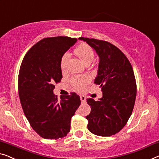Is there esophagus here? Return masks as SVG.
I'll use <instances>...</instances> for the list:
<instances>
[{
  "mask_svg": "<svg viewBox=\"0 0 159 159\" xmlns=\"http://www.w3.org/2000/svg\"><path fill=\"white\" fill-rule=\"evenodd\" d=\"M80 101H81L82 103L86 102V97H85L84 96H80Z\"/></svg>",
  "mask_w": 159,
  "mask_h": 159,
  "instance_id": "34e87169",
  "label": "esophagus"
}]
</instances>
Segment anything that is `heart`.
Listing matches in <instances>:
<instances>
[{
	"mask_svg": "<svg viewBox=\"0 0 159 159\" xmlns=\"http://www.w3.org/2000/svg\"><path fill=\"white\" fill-rule=\"evenodd\" d=\"M75 53L79 57L84 63H91L94 58V51L93 48L88 44H82L75 49ZM70 55L68 53H65L61 59V68L62 70H66V66ZM89 75L86 74L74 75L70 79V84L74 89L77 90L82 89L84 86L90 82Z\"/></svg>",
	"mask_w": 159,
	"mask_h": 159,
	"instance_id": "1",
	"label": "heart"
}]
</instances>
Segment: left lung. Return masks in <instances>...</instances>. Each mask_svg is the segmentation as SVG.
Segmentation results:
<instances>
[{
	"label": "left lung",
	"mask_w": 159,
	"mask_h": 159,
	"mask_svg": "<svg viewBox=\"0 0 159 159\" xmlns=\"http://www.w3.org/2000/svg\"><path fill=\"white\" fill-rule=\"evenodd\" d=\"M99 56L98 74L94 84L99 85L103 97L96 101L88 98L91 113L86 117L88 129L99 136L119 132L131 116L136 97V84L132 66L124 53L111 43L80 37Z\"/></svg>",
	"instance_id": "left-lung-1"
}]
</instances>
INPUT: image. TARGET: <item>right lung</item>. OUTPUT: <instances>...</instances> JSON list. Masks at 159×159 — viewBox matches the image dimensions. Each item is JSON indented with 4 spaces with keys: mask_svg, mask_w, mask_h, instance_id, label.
<instances>
[{
    "mask_svg": "<svg viewBox=\"0 0 159 159\" xmlns=\"http://www.w3.org/2000/svg\"><path fill=\"white\" fill-rule=\"evenodd\" d=\"M77 41L67 36L46 38L28 51L21 63L18 88L24 114L33 129L46 139H58L70 131V120L80 104L75 93H53L62 79L61 57Z\"/></svg>",
    "mask_w": 159,
    "mask_h": 159,
    "instance_id": "1",
    "label": "right lung"
}]
</instances>
